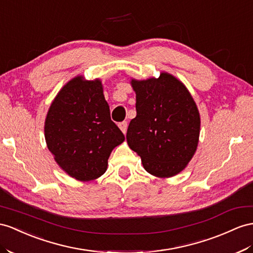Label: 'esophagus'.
<instances>
[{"label":"esophagus","mask_w":253,"mask_h":253,"mask_svg":"<svg viewBox=\"0 0 253 253\" xmlns=\"http://www.w3.org/2000/svg\"><path fill=\"white\" fill-rule=\"evenodd\" d=\"M119 127H120V129H121V130H122L123 132L126 133V131H127V127H128L127 122H122V123H120V124H119Z\"/></svg>","instance_id":"obj_1"}]
</instances>
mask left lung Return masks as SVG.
<instances>
[{
	"instance_id": "1",
	"label": "left lung",
	"mask_w": 253,
	"mask_h": 253,
	"mask_svg": "<svg viewBox=\"0 0 253 253\" xmlns=\"http://www.w3.org/2000/svg\"><path fill=\"white\" fill-rule=\"evenodd\" d=\"M137 116L129 123L127 143L152 175L182 172L197 151L201 119L185 84L163 71L158 78L131 79Z\"/></svg>"
}]
</instances>
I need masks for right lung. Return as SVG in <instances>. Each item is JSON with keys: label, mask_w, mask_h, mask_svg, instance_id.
Masks as SVG:
<instances>
[{"label": "right lung", "mask_w": 253, "mask_h": 253, "mask_svg": "<svg viewBox=\"0 0 253 253\" xmlns=\"http://www.w3.org/2000/svg\"><path fill=\"white\" fill-rule=\"evenodd\" d=\"M44 139L55 163L77 180L107 171L110 154L125 137L110 118L100 79L77 76L65 84L48 110Z\"/></svg>", "instance_id": "obj_1"}]
</instances>
